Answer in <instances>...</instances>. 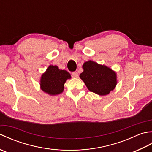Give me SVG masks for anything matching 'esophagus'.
Wrapping results in <instances>:
<instances>
[{
    "label": "esophagus",
    "mask_w": 152,
    "mask_h": 152,
    "mask_svg": "<svg viewBox=\"0 0 152 152\" xmlns=\"http://www.w3.org/2000/svg\"><path fill=\"white\" fill-rule=\"evenodd\" d=\"M72 77L73 78H78V74L77 72H72Z\"/></svg>",
    "instance_id": "34e87169"
}]
</instances>
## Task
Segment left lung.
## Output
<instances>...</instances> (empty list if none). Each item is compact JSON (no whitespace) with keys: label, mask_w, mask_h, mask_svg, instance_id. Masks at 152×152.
I'll return each instance as SVG.
<instances>
[{"label":"left lung","mask_w":152,"mask_h":152,"mask_svg":"<svg viewBox=\"0 0 152 152\" xmlns=\"http://www.w3.org/2000/svg\"><path fill=\"white\" fill-rule=\"evenodd\" d=\"M83 69L80 78L89 91L105 95L115 88L117 83L116 74L110 68L89 61L83 64Z\"/></svg>","instance_id":"obj_1"}]
</instances>
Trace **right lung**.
<instances>
[{
  "label": "right lung",
  "instance_id": "right-lung-1",
  "mask_svg": "<svg viewBox=\"0 0 152 152\" xmlns=\"http://www.w3.org/2000/svg\"><path fill=\"white\" fill-rule=\"evenodd\" d=\"M70 74L64 70H60L57 66L50 65L42 76L40 86L42 91L51 95L60 94L64 89V84Z\"/></svg>",
  "mask_w": 152,
  "mask_h": 152
}]
</instances>
